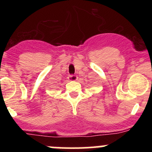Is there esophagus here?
I'll return each instance as SVG.
<instances>
[{
  "label": "esophagus",
  "instance_id": "34e87169",
  "mask_svg": "<svg viewBox=\"0 0 152 152\" xmlns=\"http://www.w3.org/2000/svg\"><path fill=\"white\" fill-rule=\"evenodd\" d=\"M68 79L70 81H76L78 79V77L76 75H70L68 76Z\"/></svg>",
  "mask_w": 152,
  "mask_h": 152
}]
</instances>
